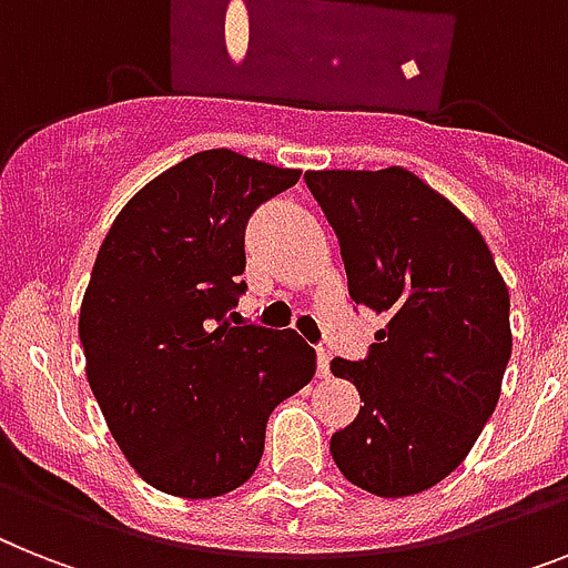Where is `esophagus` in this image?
<instances>
[{
	"label": "esophagus",
	"mask_w": 568,
	"mask_h": 568,
	"mask_svg": "<svg viewBox=\"0 0 568 568\" xmlns=\"http://www.w3.org/2000/svg\"><path fill=\"white\" fill-rule=\"evenodd\" d=\"M316 374L318 377H327L331 374V354L325 348L316 351Z\"/></svg>",
	"instance_id": "esophagus-1"
}]
</instances>
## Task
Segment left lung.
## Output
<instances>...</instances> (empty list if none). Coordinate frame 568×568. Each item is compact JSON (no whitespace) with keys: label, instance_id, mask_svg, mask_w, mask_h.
Segmentation results:
<instances>
[{"label":"left lung","instance_id":"obj_1","mask_svg":"<svg viewBox=\"0 0 568 568\" xmlns=\"http://www.w3.org/2000/svg\"><path fill=\"white\" fill-rule=\"evenodd\" d=\"M304 182L339 237L351 298L388 318L368 357L331 363L363 400L331 456L368 494H420L494 415L510 359L508 287L479 229L406 168L307 171Z\"/></svg>","mask_w":568,"mask_h":568}]
</instances>
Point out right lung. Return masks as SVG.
Here are the masks:
<instances>
[{
	"mask_svg": "<svg viewBox=\"0 0 568 568\" xmlns=\"http://www.w3.org/2000/svg\"><path fill=\"white\" fill-rule=\"evenodd\" d=\"M298 176L203 150L148 182L98 250L78 322L89 386L126 462L162 494L241 487L273 409L316 374L295 331L232 325L246 220Z\"/></svg>",
	"mask_w": 568,
	"mask_h": 568,
	"instance_id": "right-lung-1",
	"label": "right lung"
}]
</instances>
